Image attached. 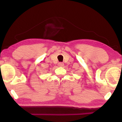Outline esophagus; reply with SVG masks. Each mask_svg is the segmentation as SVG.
Returning <instances> with one entry per match:
<instances>
[{"label":"esophagus","instance_id":"esophagus-1","mask_svg":"<svg viewBox=\"0 0 122 122\" xmlns=\"http://www.w3.org/2000/svg\"><path fill=\"white\" fill-rule=\"evenodd\" d=\"M58 66H64V63L63 62H59L58 64Z\"/></svg>","mask_w":122,"mask_h":122}]
</instances>
